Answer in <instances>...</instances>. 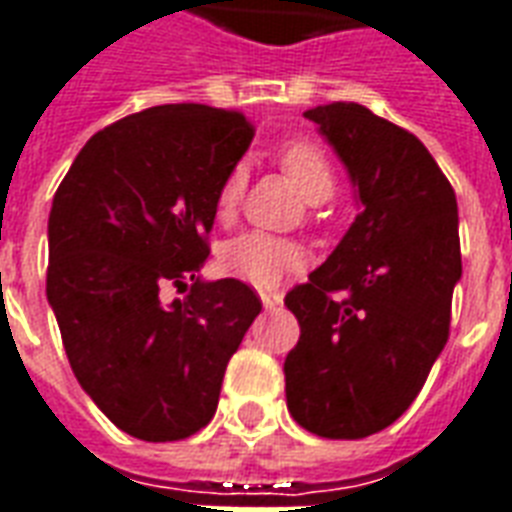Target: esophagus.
I'll return each instance as SVG.
<instances>
[{"label":"esophagus","mask_w":512,"mask_h":512,"mask_svg":"<svg viewBox=\"0 0 512 512\" xmlns=\"http://www.w3.org/2000/svg\"><path fill=\"white\" fill-rule=\"evenodd\" d=\"M260 301H263V309H266V312H274V309H279V306H282V295H279V293H260Z\"/></svg>","instance_id":"34e87169"}]
</instances>
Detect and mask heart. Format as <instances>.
Instances as JSON below:
<instances>
[{
  "label": "heart",
  "instance_id": "heart-1",
  "mask_svg": "<svg viewBox=\"0 0 512 512\" xmlns=\"http://www.w3.org/2000/svg\"><path fill=\"white\" fill-rule=\"evenodd\" d=\"M279 162L285 173L293 179L298 192L309 203H323L336 189V176H333L331 162L314 143L295 140L282 149ZM246 187V165L236 162L227 170L225 179L217 192V217L230 219L236 214L238 203L244 198ZM304 263L301 246L285 238L266 236V233H244V236L230 238L222 252H219V266L227 276L249 282L255 287H274L282 282L287 271H293Z\"/></svg>",
  "mask_w": 512,
  "mask_h": 512
}]
</instances>
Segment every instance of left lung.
<instances>
[{"mask_svg": "<svg viewBox=\"0 0 512 512\" xmlns=\"http://www.w3.org/2000/svg\"><path fill=\"white\" fill-rule=\"evenodd\" d=\"M355 189V222L287 293L301 339L285 358L287 410L306 431L363 439L399 420L448 342L461 279L456 192L412 132L358 102L304 113Z\"/></svg>", "mask_w": 512, "mask_h": 512, "instance_id": "obj_1", "label": "left lung"}]
</instances>
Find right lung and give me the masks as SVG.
Instances as JSON below:
<instances>
[{"instance_id": "right-lung-1", "label": "right lung", "mask_w": 512, "mask_h": 512, "mask_svg": "<svg viewBox=\"0 0 512 512\" xmlns=\"http://www.w3.org/2000/svg\"><path fill=\"white\" fill-rule=\"evenodd\" d=\"M252 138L236 111L157 105L92 135L56 189L48 304L81 388L130 437L203 429L263 309L244 282L198 274L219 184ZM168 284L190 293L165 302Z\"/></svg>"}]
</instances>
